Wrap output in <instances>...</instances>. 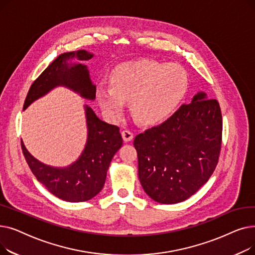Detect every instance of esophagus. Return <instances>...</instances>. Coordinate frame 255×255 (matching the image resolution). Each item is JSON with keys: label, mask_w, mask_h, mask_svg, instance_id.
I'll return each mask as SVG.
<instances>
[{"label": "esophagus", "mask_w": 255, "mask_h": 255, "mask_svg": "<svg viewBox=\"0 0 255 255\" xmlns=\"http://www.w3.org/2000/svg\"><path fill=\"white\" fill-rule=\"evenodd\" d=\"M122 136L125 142H128L130 140H132L133 138V133L130 130H123L122 131Z\"/></svg>", "instance_id": "1"}]
</instances>
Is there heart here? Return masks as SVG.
Listing matches in <instances>:
<instances>
[{
  "label": "heart",
  "instance_id": "heart-1",
  "mask_svg": "<svg viewBox=\"0 0 255 255\" xmlns=\"http://www.w3.org/2000/svg\"><path fill=\"white\" fill-rule=\"evenodd\" d=\"M188 78L177 64L143 60L119 66L112 75V88L100 86L96 99L104 116L116 122L131 101L134 118L144 125L162 122L176 111L185 96Z\"/></svg>",
  "mask_w": 255,
  "mask_h": 255
}]
</instances>
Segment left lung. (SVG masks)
Returning <instances> with one entry per match:
<instances>
[{
    "label": "left lung",
    "instance_id": "1",
    "mask_svg": "<svg viewBox=\"0 0 255 255\" xmlns=\"http://www.w3.org/2000/svg\"><path fill=\"white\" fill-rule=\"evenodd\" d=\"M222 116L216 99L197 92L191 103L133 141L144 192L160 204H177L205 185L218 163Z\"/></svg>",
    "mask_w": 255,
    "mask_h": 255
}]
</instances>
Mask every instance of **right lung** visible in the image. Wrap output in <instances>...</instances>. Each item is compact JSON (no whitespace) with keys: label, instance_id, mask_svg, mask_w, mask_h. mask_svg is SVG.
Listing matches in <instances>:
<instances>
[{"label":"right lung","instance_id":"obj_1","mask_svg":"<svg viewBox=\"0 0 255 255\" xmlns=\"http://www.w3.org/2000/svg\"><path fill=\"white\" fill-rule=\"evenodd\" d=\"M93 57L85 49L60 55L31 86L23 111L58 87L69 89L84 99L95 100L96 86L92 83L88 67L77 62ZM84 109L87 141L82 154L71 164L64 167L47 165L36 159L21 141L25 161L38 182L51 194L70 203L86 202L102 190L112 159L123 144L119 127L103 122L88 104Z\"/></svg>","mask_w":255,"mask_h":255}]
</instances>
